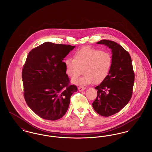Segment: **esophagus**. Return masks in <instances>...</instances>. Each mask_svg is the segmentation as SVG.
Returning a JSON list of instances; mask_svg holds the SVG:
<instances>
[{"mask_svg": "<svg viewBox=\"0 0 152 152\" xmlns=\"http://www.w3.org/2000/svg\"><path fill=\"white\" fill-rule=\"evenodd\" d=\"M86 89V87H83V86H80V87L78 88V89H79V91H80V92L84 91Z\"/></svg>", "mask_w": 152, "mask_h": 152, "instance_id": "esophagus-1", "label": "esophagus"}]
</instances>
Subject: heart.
Listing matches in <instances>:
<instances>
[{"label": "heart", "instance_id": "1", "mask_svg": "<svg viewBox=\"0 0 152 152\" xmlns=\"http://www.w3.org/2000/svg\"><path fill=\"white\" fill-rule=\"evenodd\" d=\"M73 58H66L64 65L67 75L72 79L78 77L83 69V77L72 81L76 84L101 83L108 76L112 64V58L109 53L88 47L77 50Z\"/></svg>", "mask_w": 152, "mask_h": 152}]
</instances>
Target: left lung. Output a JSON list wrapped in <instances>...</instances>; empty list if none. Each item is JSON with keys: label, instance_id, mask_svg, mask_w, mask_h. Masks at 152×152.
Returning <instances> with one entry per match:
<instances>
[{"label": "left lung", "instance_id": "1", "mask_svg": "<svg viewBox=\"0 0 152 152\" xmlns=\"http://www.w3.org/2000/svg\"><path fill=\"white\" fill-rule=\"evenodd\" d=\"M97 44H104L112 50V64L108 76L95 87L97 96L92 107L100 115L108 117L118 112L130 101L134 73L130 55L121 45L108 40Z\"/></svg>", "mask_w": 152, "mask_h": 152}]
</instances>
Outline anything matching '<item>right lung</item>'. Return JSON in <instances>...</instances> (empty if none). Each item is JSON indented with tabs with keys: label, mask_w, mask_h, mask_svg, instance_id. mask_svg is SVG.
Masks as SVG:
<instances>
[{
	"label": "right lung",
	"mask_w": 152,
	"mask_h": 152,
	"mask_svg": "<svg viewBox=\"0 0 152 152\" xmlns=\"http://www.w3.org/2000/svg\"><path fill=\"white\" fill-rule=\"evenodd\" d=\"M75 46L45 42L30 51L22 71L27 104L41 118L55 121L66 112L77 88L69 85L64 58Z\"/></svg>",
	"instance_id": "obj_1"
}]
</instances>
